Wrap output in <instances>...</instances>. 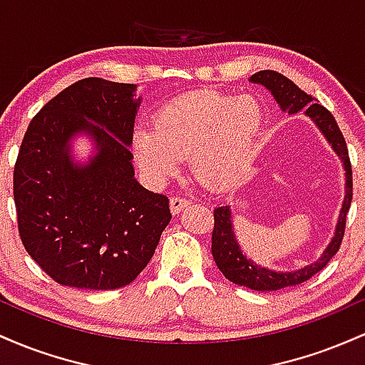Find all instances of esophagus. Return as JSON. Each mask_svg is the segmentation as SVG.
<instances>
[{"label":"esophagus","instance_id":"obj_1","mask_svg":"<svg viewBox=\"0 0 365 365\" xmlns=\"http://www.w3.org/2000/svg\"><path fill=\"white\" fill-rule=\"evenodd\" d=\"M188 204H190V200L185 199V197H180V195H173L170 199V209L173 215H178L182 209H185Z\"/></svg>","mask_w":365,"mask_h":365}]
</instances>
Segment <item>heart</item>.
Segmentation results:
<instances>
[{
	"instance_id": "1",
	"label": "heart",
	"mask_w": 365,
	"mask_h": 365,
	"mask_svg": "<svg viewBox=\"0 0 365 365\" xmlns=\"http://www.w3.org/2000/svg\"><path fill=\"white\" fill-rule=\"evenodd\" d=\"M262 125V106L252 96L194 92L159 108L153 130H137L133 159L149 182L163 185L190 156L202 185L226 190L252 173Z\"/></svg>"
}]
</instances>
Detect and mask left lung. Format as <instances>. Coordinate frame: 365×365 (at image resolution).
I'll list each match as a JSON object with an SVG mask.
<instances>
[{
  "label": "left lung",
  "instance_id": "8db88e82",
  "mask_svg": "<svg viewBox=\"0 0 365 365\" xmlns=\"http://www.w3.org/2000/svg\"><path fill=\"white\" fill-rule=\"evenodd\" d=\"M249 81L266 87L276 99V103L279 104L282 111H288V115H295V113L304 110L305 116H309L316 123V127L324 135V139L329 142L331 149L341 159L343 170H345V199H343L334 235L331 238L328 247L322 250L321 257L316 262L300 267V269L274 271L250 261L242 252L235 232H233L232 209H230V206H220L215 209V230H212L211 250L217 269L225 274V278H228L232 283L240 284V287H247L250 290L257 292H274L311 279L338 252L343 235H345L346 212H349L351 202V165L349 149H346L345 139H343V133L340 132L336 120L333 118V115L324 106L314 101L312 96L305 94L290 78L278 72H273V70H262V72L254 73Z\"/></svg>",
  "mask_w": 365,
  "mask_h": 365
}]
</instances>
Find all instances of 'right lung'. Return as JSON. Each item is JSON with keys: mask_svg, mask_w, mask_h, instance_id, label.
Masks as SVG:
<instances>
[{"mask_svg": "<svg viewBox=\"0 0 365 365\" xmlns=\"http://www.w3.org/2000/svg\"><path fill=\"white\" fill-rule=\"evenodd\" d=\"M135 83L82 78L32 118L14 171L22 244L56 283L115 290L148 266L171 220L170 200L137 182L130 145ZM83 133L96 153L74 161Z\"/></svg>", "mask_w": 365, "mask_h": 365, "instance_id": "right-lung-1", "label": "right lung"}]
</instances>
